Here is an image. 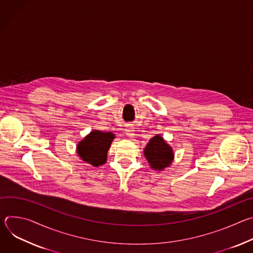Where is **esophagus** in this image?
I'll use <instances>...</instances> for the list:
<instances>
[{
    "label": "esophagus",
    "instance_id": "34e87169",
    "mask_svg": "<svg viewBox=\"0 0 253 253\" xmlns=\"http://www.w3.org/2000/svg\"><path fill=\"white\" fill-rule=\"evenodd\" d=\"M125 131H126V134L128 135V136H133L134 135V129L131 127V126H128V127H126L125 128Z\"/></svg>",
    "mask_w": 253,
    "mask_h": 253
}]
</instances>
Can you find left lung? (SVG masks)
<instances>
[{"label": "left lung", "mask_w": 253, "mask_h": 253, "mask_svg": "<svg viewBox=\"0 0 253 253\" xmlns=\"http://www.w3.org/2000/svg\"><path fill=\"white\" fill-rule=\"evenodd\" d=\"M144 155L150 166L155 170H162L168 167L173 160V151L162 137H153L144 150Z\"/></svg>", "instance_id": "1"}]
</instances>
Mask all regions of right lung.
I'll return each instance as SVG.
<instances>
[{"mask_svg": "<svg viewBox=\"0 0 253 253\" xmlns=\"http://www.w3.org/2000/svg\"><path fill=\"white\" fill-rule=\"evenodd\" d=\"M114 139L111 132L92 131L77 145V152L85 162L93 165H103L107 160V152Z\"/></svg>", "mask_w": 253, "mask_h": 253, "instance_id": "obj_1", "label": "right lung"}]
</instances>
